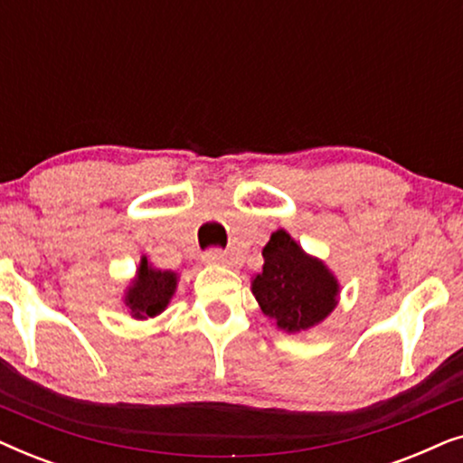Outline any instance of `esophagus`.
I'll use <instances>...</instances> for the list:
<instances>
[{
	"mask_svg": "<svg viewBox=\"0 0 463 463\" xmlns=\"http://www.w3.org/2000/svg\"><path fill=\"white\" fill-rule=\"evenodd\" d=\"M204 261L213 263V265H223V263H227V257L221 249H208L204 252Z\"/></svg>",
	"mask_w": 463,
	"mask_h": 463,
	"instance_id": "34e87169",
	"label": "esophagus"
}]
</instances>
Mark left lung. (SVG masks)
<instances>
[{"instance_id":"1","label":"left lung","mask_w":463,"mask_h":463,"mask_svg":"<svg viewBox=\"0 0 463 463\" xmlns=\"http://www.w3.org/2000/svg\"><path fill=\"white\" fill-rule=\"evenodd\" d=\"M263 259V271L252 278V295L282 331H306L331 314L337 282L287 232L271 233Z\"/></svg>"}]
</instances>
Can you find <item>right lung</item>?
Instances as JSON below:
<instances>
[{
	"mask_svg": "<svg viewBox=\"0 0 463 463\" xmlns=\"http://www.w3.org/2000/svg\"><path fill=\"white\" fill-rule=\"evenodd\" d=\"M176 288V276L173 271H160L154 269L143 257L141 265H138V278L128 290L130 314L135 318H151L164 312L168 306L170 297H173Z\"/></svg>",
	"mask_w": 463,
	"mask_h": 463,
	"instance_id": "1",
	"label": "right lung"
}]
</instances>
